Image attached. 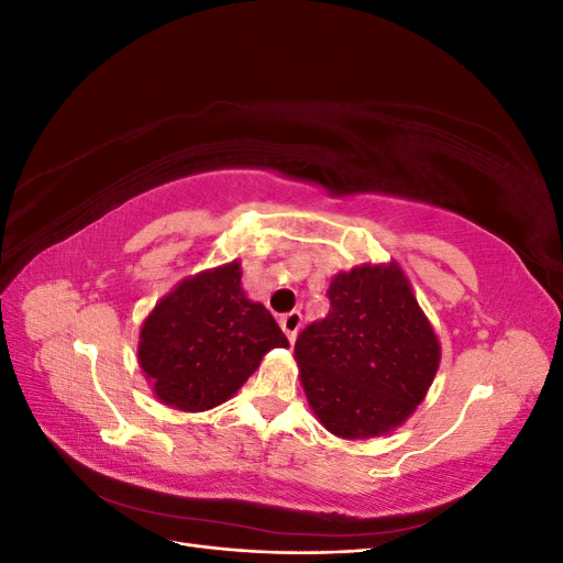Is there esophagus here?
Segmentation results:
<instances>
[{"label": "esophagus", "instance_id": "1", "mask_svg": "<svg viewBox=\"0 0 563 563\" xmlns=\"http://www.w3.org/2000/svg\"><path fill=\"white\" fill-rule=\"evenodd\" d=\"M300 323H302V314L296 312V310L284 314V317L279 319V327H282V331L286 333L288 343H294V340H296V335H298V331H300Z\"/></svg>", "mask_w": 563, "mask_h": 563}]
</instances>
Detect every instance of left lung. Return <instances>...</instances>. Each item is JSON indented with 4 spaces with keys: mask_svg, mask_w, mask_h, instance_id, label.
Here are the masks:
<instances>
[{
    "mask_svg": "<svg viewBox=\"0 0 563 563\" xmlns=\"http://www.w3.org/2000/svg\"><path fill=\"white\" fill-rule=\"evenodd\" d=\"M327 296L329 314L296 340L305 395L335 437L387 434L428 395L441 360L437 333L395 261L340 272Z\"/></svg>",
    "mask_w": 563,
    "mask_h": 563,
    "instance_id": "obj_1",
    "label": "left lung"
}]
</instances>
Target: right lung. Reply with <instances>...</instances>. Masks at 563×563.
<instances>
[{
    "mask_svg": "<svg viewBox=\"0 0 563 563\" xmlns=\"http://www.w3.org/2000/svg\"><path fill=\"white\" fill-rule=\"evenodd\" d=\"M272 347L288 340L265 305L246 298L232 261L183 279L155 305L139 364L162 404L195 413L228 401Z\"/></svg>",
    "mask_w": 563,
    "mask_h": 563,
    "instance_id": "add662e5",
    "label": "right lung"
}]
</instances>
